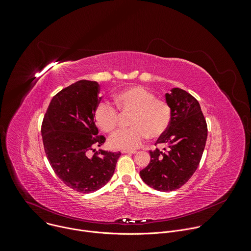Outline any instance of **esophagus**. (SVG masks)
Here are the masks:
<instances>
[{
  "mask_svg": "<svg viewBox=\"0 0 251 251\" xmlns=\"http://www.w3.org/2000/svg\"><path fill=\"white\" fill-rule=\"evenodd\" d=\"M123 154H136L137 151L135 150H122Z\"/></svg>",
  "mask_w": 251,
  "mask_h": 251,
  "instance_id": "esophagus-1",
  "label": "esophagus"
}]
</instances>
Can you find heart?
Wrapping results in <instances>:
<instances>
[{
	"instance_id": "obj_1",
	"label": "heart",
	"mask_w": 251,
	"mask_h": 251,
	"mask_svg": "<svg viewBox=\"0 0 251 251\" xmlns=\"http://www.w3.org/2000/svg\"><path fill=\"white\" fill-rule=\"evenodd\" d=\"M115 107L107 101L99 102L93 113L97 126L105 133H113L120 124L121 115H129L127 129L118 131L109 139L115 149L133 150L142 146L147 137L160 139L168 130L172 120L171 106L166 100L143 86H131L114 96ZM120 112L118 113V111Z\"/></svg>"
}]
</instances>
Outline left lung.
<instances>
[{
    "label": "left lung",
    "instance_id": "1",
    "mask_svg": "<svg viewBox=\"0 0 251 251\" xmlns=\"http://www.w3.org/2000/svg\"><path fill=\"white\" fill-rule=\"evenodd\" d=\"M171 91L166 94L172 109L171 124L156 142V145L165 144L167 148L150 151L149 165L140 171L142 180L161 192L180 189L190 180L200 165L207 137L199 101L181 88Z\"/></svg>",
    "mask_w": 251,
    "mask_h": 251
}]
</instances>
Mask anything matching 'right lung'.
Returning <instances> with one entry per match:
<instances>
[{"label": "right lung", "mask_w": 251, "mask_h": 251, "mask_svg": "<svg viewBox=\"0 0 251 251\" xmlns=\"http://www.w3.org/2000/svg\"><path fill=\"white\" fill-rule=\"evenodd\" d=\"M98 93V83L89 80L63 88L52 97L42 123L44 148L52 170L78 193H92L108 183L121 155L93 150L106 141L98 135L93 117Z\"/></svg>", "instance_id": "1"}]
</instances>
